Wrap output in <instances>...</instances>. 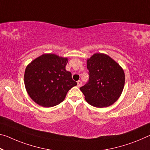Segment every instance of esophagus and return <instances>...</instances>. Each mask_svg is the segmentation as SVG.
Segmentation results:
<instances>
[{
  "instance_id": "34e87169",
  "label": "esophagus",
  "mask_w": 150,
  "mask_h": 150,
  "mask_svg": "<svg viewBox=\"0 0 150 150\" xmlns=\"http://www.w3.org/2000/svg\"><path fill=\"white\" fill-rule=\"evenodd\" d=\"M81 85H82V82L80 80H79V81H77V87H80L81 86Z\"/></svg>"
}]
</instances>
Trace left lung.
I'll return each mask as SVG.
<instances>
[{"label": "left lung", "mask_w": 150, "mask_h": 150, "mask_svg": "<svg viewBox=\"0 0 150 150\" xmlns=\"http://www.w3.org/2000/svg\"><path fill=\"white\" fill-rule=\"evenodd\" d=\"M89 81L80 90L88 103L96 108L110 106L117 100L125 84V73L108 54L95 53L87 60Z\"/></svg>", "instance_id": "8db88e82"}]
</instances>
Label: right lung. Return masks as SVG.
Here are the masks:
<instances>
[{
	"instance_id": "1",
	"label": "right lung",
	"mask_w": 150,
	"mask_h": 150,
	"mask_svg": "<svg viewBox=\"0 0 150 150\" xmlns=\"http://www.w3.org/2000/svg\"><path fill=\"white\" fill-rule=\"evenodd\" d=\"M67 58L43 54L27 66L24 75L26 90L33 101L42 107H53L65 99L69 90L77 85L66 71Z\"/></svg>"
}]
</instances>
